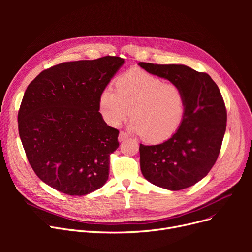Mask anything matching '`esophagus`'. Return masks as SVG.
Returning <instances> with one entry per match:
<instances>
[{
	"mask_svg": "<svg viewBox=\"0 0 252 252\" xmlns=\"http://www.w3.org/2000/svg\"><path fill=\"white\" fill-rule=\"evenodd\" d=\"M127 138H128V135H127V134H126L125 131H121V133H119V136H118V141H119V142H124V141H126Z\"/></svg>",
	"mask_w": 252,
	"mask_h": 252,
	"instance_id": "34e87169",
	"label": "esophagus"
}]
</instances>
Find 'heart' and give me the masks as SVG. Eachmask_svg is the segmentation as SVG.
Returning <instances> with one entry per match:
<instances>
[{
    "label": "heart",
    "mask_w": 252,
    "mask_h": 252,
    "mask_svg": "<svg viewBox=\"0 0 252 252\" xmlns=\"http://www.w3.org/2000/svg\"><path fill=\"white\" fill-rule=\"evenodd\" d=\"M103 121L117 126L129 115L130 131L152 143L173 137L186 113V99L180 86L141 69L129 70L115 81V89L102 90L98 101Z\"/></svg>",
    "instance_id": "obj_1"
}]
</instances>
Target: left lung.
I'll return each mask as SVG.
<instances>
[{
    "label": "left lung",
    "instance_id": "1",
    "mask_svg": "<svg viewBox=\"0 0 252 252\" xmlns=\"http://www.w3.org/2000/svg\"><path fill=\"white\" fill-rule=\"evenodd\" d=\"M147 72L181 87L186 113L177 133L167 141L140 144L141 171L160 188L179 191L201 181L216 163L226 131L227 110L211 77L183 64L139 62Z\"/></svg>",
    "mask_w": 252,
    "mask_h": 252
}]
</instances>
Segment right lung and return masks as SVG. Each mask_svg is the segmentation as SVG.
Segmentation results:
<instances>
[{
    "instance_id": "1",
    "label": "right lung",
    "mask_w": 252,
    "mask_h": 252,
    "mask_svg": "<svg viewBox=\"0 0 252 252\" xmlns=\"http://www.w3.org/2000/svg\"><path fill=\"white\" fill-rule=\"evenodd\" d=\"M125 59L64 62L39 73L26 89L18 130L35 175L50 187L84 196L104 186L119 131L99 112V96Z\"/></svg>"
}]
</instances>
